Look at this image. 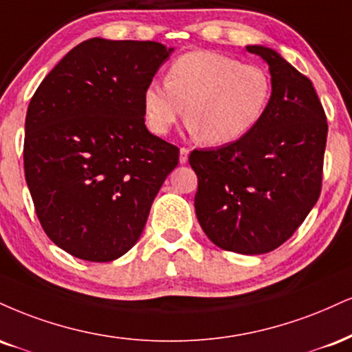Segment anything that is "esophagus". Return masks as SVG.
Returning a JSON list of instances; mask_svg holds the SVG:
<instances>
[{"label":"esophagus","instance_id":"1","mask_svg":"<svg viewBox=\"0 0 352 352\" xmlns=\"http://www.w3.org/2000/svg\"><path fill=\"white\" fill-rule=\"evenodd\" d=\"M188 149L187 147H182L180 149V157H179V160H180V164H185L188 160Z\"/></svg>","mask_w":352,"mask_h":352}]
</instances>
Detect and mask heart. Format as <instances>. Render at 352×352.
<instances>
[{"label":"heart","instance_id":"heart-1","mask_svg":"<svg viewBox=\"0 0 352 352\" xmlns=\"http://www.w3.org/2000/svg\"><path fill=\"white\" fill-rule=\"evenodd\" d=\"M272 98V80L259 65L231 55L198 50L180 55L167 82L144 88L147 128L164 135L185 114L193 133L211 146L239 141L259 124Z\"/></svg>","mask_w":352,"mask_h":352}]
</instances>
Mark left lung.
<instances>
[{"instance_id":"8db88e82","label":"left lung","mask_w":352,"mask_h":352,"mask_svg":"<svg viewBox=\"0 0 352 352\" xmlns=\"http://www.w3.org/2000/svg\"><path fill=\"white\" fill-rule=\"evenodd\" d=\"M245 49L269 65L267 111L239 141L195 149L188 162L205 234L224 251L257 256L285 243L318 201L328 124L310 80L274 49Z\"/></svg>"}]
</instances>
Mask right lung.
<instances>
[{
  "instance_id": "right-lung-1",
  "label": "right lung",
  "mask_w": 352,
  "mask_h": 352,
  "mask_svg": "<svg viewBox=\"0 0 352 352\" xmlns=\"http://www.w3.org/2000/svg\"><path fill=\"white\" fill-rule=\"evenodd\" d=\"M173 47L83 41L42 80L26 114L24 172L58 248L109 262L141 238L179 147L144 124L142 93Z\"/></svg>"
}]
</instances>
